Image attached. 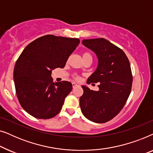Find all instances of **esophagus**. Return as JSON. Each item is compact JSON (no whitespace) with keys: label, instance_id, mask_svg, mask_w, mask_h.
<instances>
[{"label":"esophagus","instance_id":"esophagus-1","mask_svg":"<svg viewBox=\"0 0 153 153\" xmlns=\"http://www.w3.org/2000/svg\"><path fill=\"white\" fill-rule=\"evenodd\" d=\"M77 85H78V84H77V83H72V87L74 88H76V87L77 86Z\"/></svg>","mask_w":153,"mask_h":153}]
</instances>
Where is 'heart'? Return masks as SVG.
I'll use <instances>...</instances> for the list:
<instances>
[{"mask_svg":"<svg viewBox=\"0 0 153 153\" xmlns=\"http://www.w3.org/2000/svg\"><path fill=\"white\" fill-rule=\"evenodd\" d=\"M86 57H91V55L89 53H87V52H85V53H82V58H86Z\"/></svg>","mask_w":153,"mask_h":153,"instance_id":"b5f03b06","label":"heart"}]
</instances>
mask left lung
<instances>
[{"label": "left lung", "mask_w": 153, "mask_h": 153, "mask_svg": "<svg viewBox=\"0 0 153 153\" xmlns=\"http://www.w3.org/2000/svg\"><path fill=\"white\" fill-rule=\"evenodd\" d=\"M82 44L97 56V67L87 83H99V90L94 91L82 85L83 94L79 99L81 112L92 122L106 123L122 110L130 94V64L124 51L107 39H83Z\"/></svg>", "instance_id": "left-lung-1"}]
</instances>
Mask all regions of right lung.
Listing matches in <instances>:
<instances>
[{"mask_svg": "<svg viewBox=\"0 0 153 153\" xmlns=\"http://www.w3.org/2000/svg\"><path fill=\"white\" fill-rule=\"evenodd\" d=\"M79 42L78 38L47 35L24 49L14 66V81L19 102L28 114L49 119L60 112L72 84L66 81L53 82L51 72L64 68Z\"/></svg>", "mask_w": 153, "mask_h": 153, "instance_id": "1", "label": "right lung"}]
</instances>
